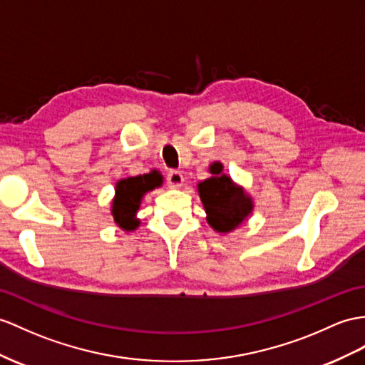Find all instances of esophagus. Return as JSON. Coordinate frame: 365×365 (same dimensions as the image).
<instances>
[{"label": "esophagus", "instance_id": "obj_1", "mask_svg": "<svg viewBox=\"0 0 365 365\" xmlns=\"http://www.w3.org/2000/svg\"><path fill=\"white\" fill-rule=\"evenodd\" d=\"M184 184V176L180 172H170L167 175V185L170 189H180Z\"/></svg>", "mask_w": 365, "mask_h": 365}]
</instances>
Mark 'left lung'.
<instances>
[{
    "mask_svg": "<svg viewBox=\"0 0 365 365\" xmlns=\"http://www.w3.org/2000/svg\"><path fill=\"white\" fill-rule=\"evenodd\" d=\"M210 173L213 176L197 185L200 200L207 215L206 220L215 232H234L252 215L254 200L245 187L223 173V164L210 168Z\"/></svg>",
    "mask_w": 365,
    "mask_h": 365,
    "instance_id": "obj_1",
    "label": "left lung"
}]
</instances>
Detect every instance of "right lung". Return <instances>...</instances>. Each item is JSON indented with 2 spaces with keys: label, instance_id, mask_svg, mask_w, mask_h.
<instances>
[{
  "label": "right lung",
  "instance_id": "obj_1",
  "mask_svg": "<svg viewBox=\"0 0 365 365\" xmlns=\"http://www.w3.org/2000/svg\"><path fill=\"white\" fill-rule=\"evenodd\" d=\"M163 185V178L155 170L138 176L122 178L115 182L110 212L114 225L125 232H135L140 226L138 212L148 192Z\"/></svg>",
  "mask_w": 365,
  "mask_h": 365
}]
</instances>
